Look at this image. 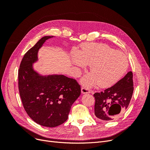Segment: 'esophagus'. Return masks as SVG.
Here are the masks:
<instances>
[{
    "instance_id": "1",
    "label": "esophagus",
    "mask_w": 150,
    "mask_h": 150,
    "mask_svg": "<svg viewBox=\"0 0 150 150\" xmlns=\"http://www.w3.org/2000/svg\"><path fill=\"white\" fill-rule=\"evenodd\" d=\"M81 93L83 94H86V93H91V90L89 88H87L86 87H83L81 88Z\"/></svg>"
}]
</instances>
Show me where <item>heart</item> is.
Returning <instances> with one entry per match:
<instances>
[{
  "label": "heart",
  "instance_id": "b5f03b06",
  "mask_svg": "<svg viewBox=\"0 0 150 150\" xmlns=\"http://www.w3.org/2000/svg\"><path fill=\"white\" fill-rule=\"evenodd\" d=\"M79 53H75L72 62L75 66L84 67L90 64L92 72L84 77L83 82L88 86L96 84L101 88H110L122 78L128 67L126 54L104 44L91 43L82 45Z\"/></svg>",
  "mask_w": 150,
  "mask_h": 150
}]
</instances>
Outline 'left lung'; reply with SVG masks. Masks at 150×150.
<instances>
[{
	"label": "left lung",
	"instance_id": "8db88e82",
	"mask_svg": "<svg viewBox=\"0 0 150 150\" xmlns=\"http://www.w3.org/2000/svg\"><path fill=\"white\" fill-rule=\"evenodd\" d=\"M133 90V72L129 71L111 87L94 94L95 116L103 121L119 118L128 108Z\"/></svg>",
	"mask_w": 150,
	"mask_h": 150
}]
</instances>
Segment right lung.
Returning a JSON list of instances; mask_svg holds the SVG:
<instances>
[{
  "label": "right lung",
  "mask_w": 150,
  "mask_h": 150,
  "mask_svg": "<svg viewBox=\"0 0 150 150\" xmlns=\"http://www.w3.org/2000/svg\"><path fill=\"white\" fill-rule=\"evenodd\" d=\"M52 36H45L27 52L18 72V86L24 110L40 125L54 128L67 120L72 104L81 94V86L64 75L39 76L33 68L39 49Z\"/></svg>",
  "instance_id": "1"
}]
</instances>
